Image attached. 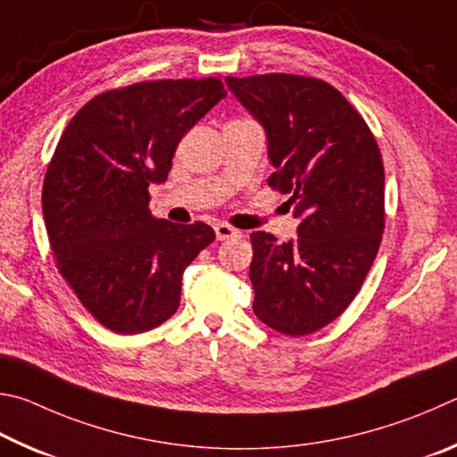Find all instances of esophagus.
<instances>
[{
	"label": "esophagus",
	"mask_w": 457,
	"mask_h": 457,
	"mask_svg": "<svg viewBox=\"0 0 457 457\" xmlns=\"http://www.w3.org/2000/svg\"><path fill=\"white\" fill-rule=\"evenodd\" d=\"M214 233H216V238H219V241H228V238L243 237L241 230L233 228V227H230V224H227V222H219V224H216Z\"/></svg>",
	"instance_id": "esophagus-1"
}]
</instances>
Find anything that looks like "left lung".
<instances>
[{
  "label": "left lung",
  "mask_w": 457,
  "mask_h": 457,
  "mask_svg": "<svg viewBox=\"0 0 457 457\" xmlns=\"http://www.w3.org/2000/svg\"><path fill=\"white\" fill-rule=\"evenodd\" d=\"M265 128L275 172L289 195L297 238L253 233V311L301 337L335 321L361 289L386 227V172L370 126L339 90L317 78L265 74L224 79Z\"/></svg>",
  "instance_id": "obj_1"
}]
</instances>
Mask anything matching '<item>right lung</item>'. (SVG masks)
<instances>
[{
    "mask_svg": "<svg viewBox=\"0 0 457 457\" xmlns=\"http://www.w3.org/2000/svg\"><path fill=\"white\" fill-rule=\"evenodd\" d=\"M227 92L216 78L158 79L96 96L47 166L42 211L62 277L106 329L144 333L180 305L182 275L214 241L204 222L148 211L184 134Z\"/></svg>",
    "mask_w": 457,
    "mask_h": 457,
    "instance_id": "1",
    "label": "right lung"
}]
</instances>
